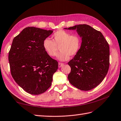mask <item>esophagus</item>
<instances>
[{"label": "esophagus", "instance_id": "esophagus-1", "mask_svg": "<svg viewBox=\"0 0 121 121\" xmlns=\"http://www.w3.org/2000/svg\"><path fill=\"white\" fill-rule=\"evenodd\" d=\"M63 65H64V63H60V62H59V63H58V67H59V68H60V67H61Z\"/></svg>", "mask_w": 121, "mask_h": 121}]
</instances>
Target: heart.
Segmentation results:
<instances>
[{
	"mask_svg": "<svg viewBox=\"0 0 121 121\" xmlns=\"http://www.w3.org/2000/svg\"><path fill=\"white\" fill-rule=\"evenodd\" d=\"M53 40L46 38L43 41V46L46 52L51 57L56 55L58 47H60V52L57 58L60 61H66L70 56H74L80 51L82 45V39L78 34H71L63 30L54 33Z\"/></svg>",
	"mask_w": 121,
	"mask_h": 121,
	"instance_id": "heart-1",
	"label": "heart"
}]
</instances>
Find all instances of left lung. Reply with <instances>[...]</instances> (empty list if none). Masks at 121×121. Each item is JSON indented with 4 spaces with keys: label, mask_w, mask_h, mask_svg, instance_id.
Masks as SVG:
<instances>
[{
    "label": "left lung",
    "mask_w": 121,
    "mask_h": 121,
    "mask_svg": "<svg viewBox=\"0 0 121 121\" xmlns=\"http://www.w3.org/2000/svg\"><path fill=\"white\" fill-rule=\"evenodd\" d=\"M65 29L76 30L82 38L80 51L68 63L70 83L82 91H89L101 83L109 66V47L102 34L86 24Z\"/></svg>",
    "instance_id": "8db88e82"
}]
</instances>
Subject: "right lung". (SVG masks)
<instances>
[{"mask_svg":"<svg viewBox=\"0 0 121 121\" xmlns=\"http://www.w3.org/2000/svg\"><path fill=\"white\" fill-rule=\"evenodd\" d=\"M53 32L28 27L13 40L9 54L11 74L17 84L30 94L46 92L58 69V62L46 52L43 46V40Z\"/></svg>","mask_w":121,"mask_h":121,"instance_id":"obj_1","label":"right lung"}]
</instances>
